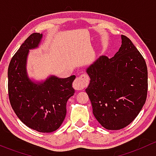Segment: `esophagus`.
<instances>
[{"mask_svg":"<svg viewBox=\"0 0 156 156\" xmlns=\"http://www.w3.org/2000/svg\"><path fill=\"white\" fill-rule=\"evenodd\" d=\"M89 80V77L86 74H82L79 77L75 78L73 82V87L77 90H81L88 85Z\"/></svg>","mask_w":156,"mask_h":156,"instance_id":"1","label":"esophagus"}]
</instances>
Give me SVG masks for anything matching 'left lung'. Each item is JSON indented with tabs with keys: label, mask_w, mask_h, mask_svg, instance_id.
<instances>
[{
	"label": "left lung",
	"mask_w": 156,
	"mask_h": 156,
	"mask_svg": "<svg viewBox=\"0 0 156 156\" xmlns=\"http://www.w3.org/2000/svg\"><path fill=\"white\" fill-rule=\"evenodd\" d=\"M87 72L90 81L86 92L99 123L108 130L130 125L145 104L148 90L146 61L131 41L122 35L115 56H101Z\"/></svg>",
	"instance_id": "8db88e82"
}]
</instances>
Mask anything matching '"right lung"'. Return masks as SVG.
<instances>
[{"label":"right lung","mask_w":156,"mask_h":156,"mask_svg":"<svg viewBox=\"0 0 156 156\" xmlns=\"http://www.w3.org/2000/svg\"><path fill=\"white\" fill-rule=\"evenodd\" d=\"M42 34L33 33L11 59L8 67V94L17 117L30 128L42 133L57 130L66 115V103L75 90V75L66 78L50 76L44 82L34 83L26 72L31 49L38 47Z\"/></svg>","instance_id":"obj_1"}]
</instances>
